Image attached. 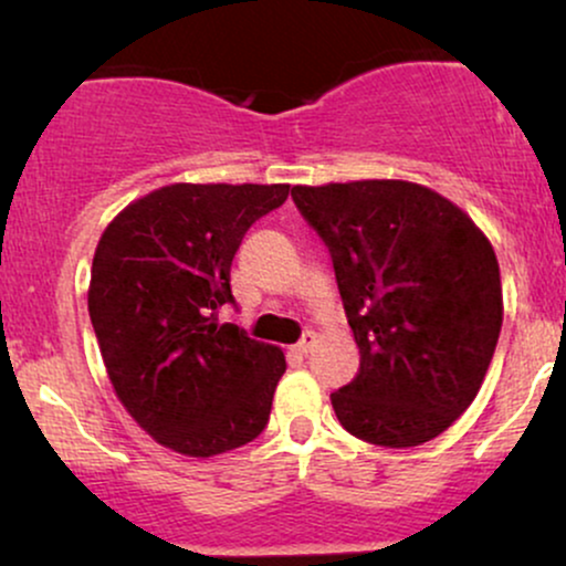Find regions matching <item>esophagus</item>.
Wrapping results in <instances>:
<instances>
[{"label":"esophagus","mask_w":566,"mask_h":566,"mask_svg":"<svg viewBox=\"0 0 566 566\" xmlns=\"http://www.w3.org/2000/svg\"><path fill=\"white\" fill-rule=\"evenodd\" d=\"M314 346H316V333H311V329H305L301 340H297L295 350H297V354L305 356V354H311V348H314Z\"/></svg>","instance_id":"1"}]
</instances>
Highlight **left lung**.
<instances>
[{"mask_svg": "<svg viewBox=\"0 0 566 566\" xmlns=\"http://www.w3.org/2000/svg\"><path fill=\"white\" fill-rule=\"evenodd\" d=\"M324 244L359 346L329 396L340 426L378 447H418L476 399L503 324L490 239L450 199L407 180L295 186Z\"/></svg>", "mask_w": 566, "mask_h": 566, "instance_id": "1", "label": "left lung"}]
</instances>
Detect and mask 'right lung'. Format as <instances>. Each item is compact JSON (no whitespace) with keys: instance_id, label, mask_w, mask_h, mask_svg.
I'll return each instance as SVG.
<instances>
[{"instance_id":"obj_1","label":"right lung","mask_w":566,"mask_h":566,"mask_svg":"<svg viewBox=\"0 0 566 566\" xmlns=\"http://www.w3.org/2000/svg\"><path fill=\"white\" fill-rule=\"evenodd\" d=\"M287 197V184H172L97 242L87 308L108 380L143 431L188 458L237 450L269 423L284 354L216 314L233 303L247 229Z\"/></svg>"}]
</instances>
